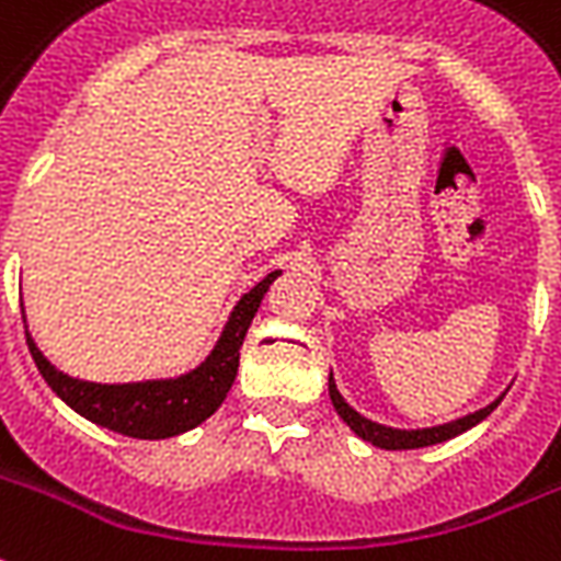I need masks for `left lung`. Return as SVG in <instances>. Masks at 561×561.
<instances>
[{"mask_svg":"<svg viewBox=\"0 0 561 561\" xmlns=\"http://www.w3.org/2000/svg\"><path fill=\"white\" fill-rule=\"evenodd\" d=\"M330 398H333V408L335 413L351 425L356 437L368 439L371 446H380V449H422V446H434V443H443V439H451L463 434V431H470L472 425H479L481 419H488L496 410L502 398H496L493 404H488L484 410H476L470 416L455 419V422H446V425H437V428H422V431H401V428H386V425H377L371 419L359 416L347 401L342 398V392L335 389V380L330 375Z\"/></svg>","mask_w":561,"mask_h":561,"instance_id":"8db88e82","label":"left lung"}]
</instances>
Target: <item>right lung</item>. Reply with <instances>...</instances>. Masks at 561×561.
Listing matches in <instances>:
<instances>
[{
	"instance_id": "add662e5",
	"label": "right lung",
	"mask_w": 561,
	"mask_h": 561,
	"mask_svg": "<svg viewBox=\"0 0 561 561\" xmlns=\"http://www.w3.org/2000/svg\"><path fill=\"white\" fill-rule=\"evenodd\" d=\"M279 276V270L267 273L249 294L240 297L234 312L228 314V323L219 342L205 363L169 380H142V383H89L59 371L56 365L37 351L35 339L26 333V344L32 351L37 371L44 375L49 389L101 428L136 439H165L184 434V431L202 425L207 416H214L226 401L228 389L238 377L240 344L247 339V330L255 312H259L264 294ZM26 323V314H23Z\"/></svg>"
}]
</instances>
